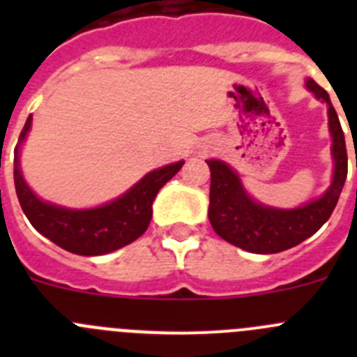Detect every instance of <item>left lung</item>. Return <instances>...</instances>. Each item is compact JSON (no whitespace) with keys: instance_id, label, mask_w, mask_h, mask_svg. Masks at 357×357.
I'll return each instance as SVG.
<instances>
[{"instance_id":"1","label":"left lung","mask_w":357,"mask_h":357,"mask_svg":"<svg viewBox=\"0 0 357 357\" xmlns=\"http://www.w3.org/2000/svg\"><path fill=\"white\" fill-rule=\"evenodd\" d=\"M307 89L327 103L329 132L333 135V184L317 200L296 209L266 207L243 188L238 173L222 160H206L211 169L209 222L214 232L234 247L252 254H277L296 247L313 236L333 214L347 178L345 135L326 89L307 78Z\"/></svg>"}]
</instances>
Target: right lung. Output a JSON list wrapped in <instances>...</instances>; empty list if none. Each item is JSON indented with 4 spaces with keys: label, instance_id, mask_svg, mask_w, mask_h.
Segmentation results:
<instances>
[{
    "label": "right lung",
    "instance_id": "add662e5",
    "mask_svg": "<svg viewBox=\"0 0 357 357\" xmlns=\"http://www.w3.org/2000/svg\"><path fill=\"white\" fill-rule=\"evenodd\" d=\"M31 127L28 116L19 144ZM19 144L14 155V182L21 209L30 223L50 241L78 255H103L125 247L144 234L151 220V204L159 189L178 173L184 160L168 164L144 175L134 188L116 200L94 209H66L43 202L24 182L19 168Z\"/></svg>",
    "mask_w": 357,
    "mask_h": 357
}]
</instances>
